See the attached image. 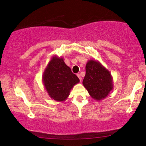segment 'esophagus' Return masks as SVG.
Returning <instances> with one entry per match:
<instances>
[{
  "mask_svg": "<svg viewBox=\"0 0 146 146\" xmlns=\"http://www.w3.org/2000/svg\"><path fill=\"white\" fill-rule=\"evenodd\" d=\"M77 76L79 78V80H80V81L82 80V77H81V75H80V74H77Z\"/></svg>",
  "mask_w": 146,
  "mask_h": 146,
  "instance_id": "esophagus-1",
  "label": "esophagus"
}]
</instances>
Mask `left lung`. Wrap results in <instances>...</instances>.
Masks as SVG:
<instances>
[{"label": "left lung", "instance_id": "1", "mask_svg": "<svg viewBox=\"0 0 146 146\" xmlns=\"http://www.w3.org/2000/svg\"><path fill=\"white\" fill-rule=\"evenodd\" d=\"M111 73L96 60H89L86 66V75L82 84L95 100L104 99L113 89Z\"/></svg>", "mask_w": 146, "mask_h": 146}]
</instances>
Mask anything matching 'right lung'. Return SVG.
Returning <instances> with one entry per match:
<instances>
[{"label": "right lung", "instance_id": "obj_1", "mask_svg": "<svg viewBox=\"0 0 146 146\" xmlns=\"http://www.w3.org/2000/svg\"><path fill=\"white\" fill-rule=\"evenodd\" d=\"M42 82L49 97L57 102H63L80 80L65 64L62 57L53 55L44 71Z\"/></svg>", "mask_w": 146, "mask_h": 146}]
</instances>
